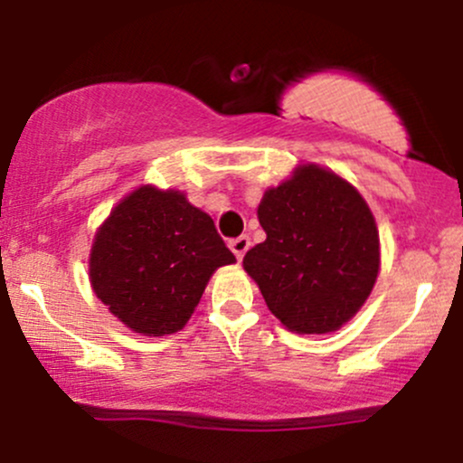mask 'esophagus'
<instances>
[{"label": "esophagus", "instance_id": "1", "mask_svg": "<svg viewBox=\"0 0 463 463\" xmlns=\"http://www.w3.org/2000/svg\"><path fill=\"white\" fill-rule=\"evenodd\" d=\"M248 248H250V237H246V235H241V237L232 239V241H231V250H232V254H235V257L239 259V261H241L243 254L248 252Z\"/></svg>", "mask_w": 463, "mask_h": 463}]
</instances>
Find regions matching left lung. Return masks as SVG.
<instances>
[{
  "label": "left lung",
  "instance_id": "8db88e82",
  "mask_svg": "<svg viewBox=\"0 0 463 463\" xmlns=\"http://www.w3.org/2000/svg\"><path fill=\"white\" fill-rule=\"evenodd\" d=\"M265 241L243 269L287 331L324 335L357 316L381 268L368 202L333 169L305 163L259 202Z\"/></svg>",
  "mask_w": 463,
  "mask_h": 463
}]
</instances>
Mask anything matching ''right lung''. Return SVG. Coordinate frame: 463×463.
I'll return each instance as SVG.
<instances>
[{
  "label": "right lung",
  "mask_w": 463,
  "mask_h": 463,
  "mask_svg": "<svg viewBox=\"0 0 463 463\" xmlns=\"http://www.w3.org/2000/svg\"><path fill=\"white\" fill-rule=\"evenodd\" d=\"M235 254L209 213L183 191L141 184L121 198L93 237L89 280L130 331L163 337L189 322L209 279Z\"/></svg>",
  "instance_id": "add662e5"
}]
</instances>
